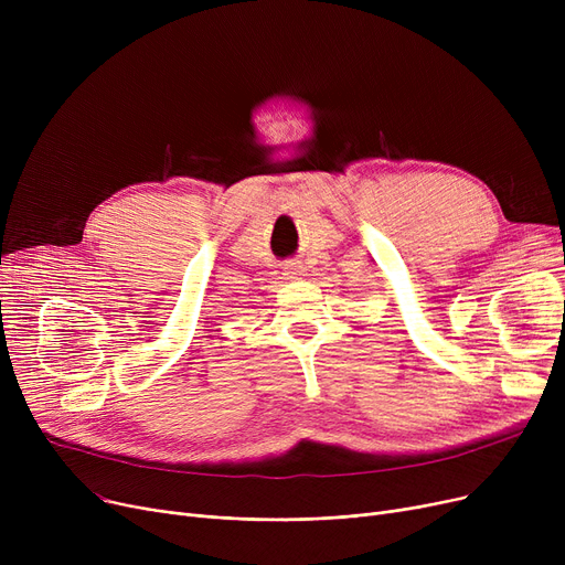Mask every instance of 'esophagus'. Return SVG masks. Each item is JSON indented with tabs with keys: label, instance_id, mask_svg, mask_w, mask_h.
<instances>
[{
	"label": "esophagus",
	"instance_id": "34e87169",
	"mask_svg": "<svg viewBox=\"0 0 565 565\" xmlns=\"http://www.w3.org/2000/svg\"><path fill=\"white\" fill-rule=\"evenodd\" d=\"M305 270H302V265L300 263H288L286 265V275L290 277V279H295V277H300Z\"/></svg>",
	"mask_w": 565,
	"mask_h": 565
}]
</instances>
